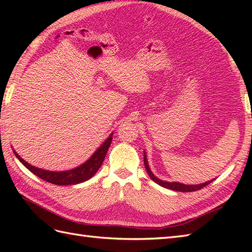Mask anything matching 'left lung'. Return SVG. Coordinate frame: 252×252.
Segmentation results:
<instances>
[{"label":"left lung","mask_w":252,"mask_h":252,"mask_svg":"<svg viewBox=\"0 0 252 252\" xmlns=\"http://www.w3.org/2000/svg\"><path fill=\"white\" fill-rule=\"evenodd\" d=\"M144 164H145V168L147 173L149 175V178H151L155 183H157L158 185L164 187V189H172L175 191H195V190H199L201 189L202 187H205L206 185L210 184L211 182L215 180H210L208 182H205V183H201V184H196V185H187V184H183V183H180V182H167V181H162L158 179L157 176H155V174L152 172L151 168H149L148 165V161H147V156H146V153L144 152Z\"/></svg>","instance_id":"1"}]
</instances>
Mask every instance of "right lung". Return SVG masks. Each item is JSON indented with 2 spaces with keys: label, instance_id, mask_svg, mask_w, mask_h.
I'll list each match as a JSON object with an SVG mask.
<instances>
[{
  "label": "right lung",
  "instance_id": "add662e5",
  "mask_svg": "<svg viewBox=\"0 0 252 252\" xmlns=\"http://www.w3.org/2000/svg\"><path fill=\"white\" fill-rule=\"evenodd\" d=\"M112 134H114V132L108 136V138H106L105 142L96 149L94 154L87 160V161L78 165L76 168L66 171H50L36 168L34 165H31L30 163L25 161V160L16 153L15 149H13V152L19 161L23 163L30 172L35 174L36 176H39L40 179L55 185H73L90 180L96 172H97V170L100 168L101 163L104 161L107 152H108V148L112 141Z\"/></svg>",
  "mask_w": 252,
  "mask_h": 252
}]
</instances>
